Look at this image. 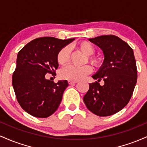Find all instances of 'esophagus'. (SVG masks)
Listing matches in <instances>:
<instances>
[{"label":"esophagus","mask_w":147,"mask_h":147,"mask_svg":"<svg viewBox=\"0 0 147 147\" xmlns=\"http://www.w3.org/2000/svg\"><path fill=\"white\" fill-rule=\"evenodd\" d=\"M78 82V81H71V80H69L68 81V83L70 85H72V84H77Z\"/></svg>","instance_id":"34e87169"}]
</instances>
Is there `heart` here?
Returning a JSON list of instances; mask_svg holds the SVG:
<instances>
[{"instance_id":"obj_1","label":"heart","mask_w":147,"mask_h":147,"mask_svg":"<svg viewBox=\"0 0 147 147\" xmlns=\"http://www.w3.org/2000/svg\"><path fill=\"white\" fill-rule=\"evenodd\" d=\"M78 48L80 49L85 55H88V60L92 64H97V59L95 57H91L95 52V48L92 43L88 41L81 42L78 44ZM70 57V49L68 46H65L59 50L57 54V61L61 65H64L68 61ZM91 72L90 65H85L82 66H76L73 65H68L65 66L61 71L60 76L61 78L71 81H77L84 78L86 75Z\"/></svg>"}]
</instances>
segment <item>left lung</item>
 Returning a JSON list of instances; mask_svg holds the SVG:
<instances>
[{
	"mask_svg": "<svg viewBox=\"0 0 147 147\" xmlns=\"http://www.w3.org/2000/svg\"><path fill=\"white\" fill-rule=\"evenodd\" d=\"M102 50L104 59L94 79L104 80L89 84L84 102L89 111L97 115H112L129 102L137 82V67L133 49L114 35H103L89 38Z\"/></svg>",
	"mask_w": 147,
	"mask_h": 147,
	"instance_id": "8db88e82",
	"label": "left lung"
}]
</instances>
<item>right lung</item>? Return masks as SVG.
I'll return each instance as SVG.
<instances>
[{
  "mask_svg": "<svg viewBox=\"0 0 147 147\" xmlns=\"http://www.w3.org/2000/svg\"><path fill=\"white\" fill-rule=\"evenodd\" d=\"M75 39L37 38L18 52L12 85L18 102L25 112L45 118L57 110L68 83L67 80L55 83L45 78V75H55L59 67L57 54Z\"/></svg>",
  "mask_w": 147,
  "mask_h": 147,
  "instance_id": "right-lung-1",
  "label": "right lung"
}]
</instances>
